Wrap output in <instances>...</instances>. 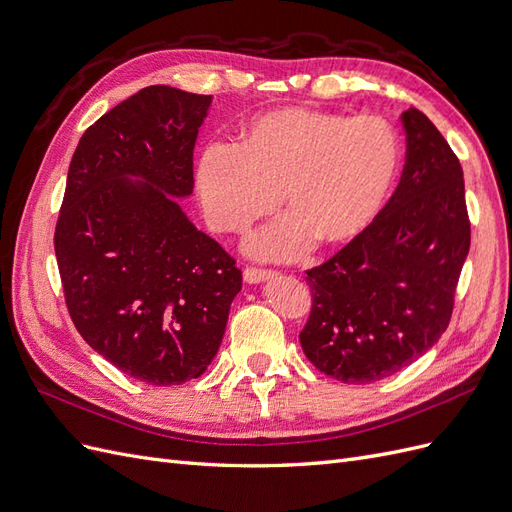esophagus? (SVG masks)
<instances>
[{"label": "esophagus", "mask_w": 512, "mask_h": 512, "mask_svg": "<svg viewBox=\"0 0 512 512\" xmlns=\"http://www.w3.org/2000/svg\"><path fill=\"white\" fill-rule=\"evenodd\" d=\"M275 277V273L273 271H265V269H245L243 271V280H245V284H262V282H269V280H273Z\"/></svg>", "instance_id": "34e87169"}]
</instances>
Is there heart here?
Returning <instances> with one entry per match:
<instances>
[{"label": "heart", "instance_id": "heart-1", "mask_svg": "<svg viewBox=\"0 0 512 512\" xmlns=\"http://www.w3.org/2000/svg\"><path fill=\"white\" fill-rule=\"evenodd\" d=\"M401 166L389 121L284 106L254 117L237 145H211L196 168L207 222L243 232L282 200L286 218L245 241L265 260H294L318 241L342 247L374 224Z\"/></svg>", "mask_w": 512, "mask_h": 512}]
</instances>
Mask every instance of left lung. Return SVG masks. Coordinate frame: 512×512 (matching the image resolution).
I'll return each instance as SVG.
<instances>
[{
  "instance_id": "1",
  "label": "left lung",
  "mask_w": 512,
  "mask_h": 512,
  "mask_svg": "<svg viewBox=\"0 0 512 512\" xmlns=\"http://www.w3.org/2000/svg\"><path fill=\"white\" fill-rule=\"evenodd\" d=\"M401 123L408 151L395 194L359 239L305 277L312 314L301 348L348 384L389 378L438 342L470 252L457 156L416 108Z\"/></svg>"
}]
</instances>
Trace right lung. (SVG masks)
Wrapping results in <instances>:
<instances>
[{"instance_id": "obj_1", "label": "right lung", "mask_w": 512, "mask_h": 512, "mask_svg": "<svg viewBox=\"0 0 512 512\" xmlns=\"http://www.w3.org/2000/svg\"><path fill=\"white\" fill-rule=\"evenodd\" d=\"M211 96L151 85L87 128L70 162L55 256L76 331L147 384H183L218 354L241 271L179 200Z\"/></svg>"}]
</instances>
